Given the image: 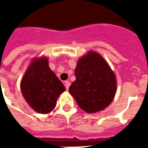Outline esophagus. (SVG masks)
I'll return each mask as SVG.
<instances>
[{"mask_svg":"<svg viewBox=\"0 0 148 148\" xmlns=\"http://www.w3.org/2000/svg\"><path fill=\"white\" fill-rule=\"evenodd\" d=\"M64 85H65V87H66V89L68 90V89H69V87H70V86H71V82H70V81H65Z\"/></svg>","mask_w":148,"mask_h":148,"instance_id":"esophagus-1","label":"esophagus"}]
</instances>
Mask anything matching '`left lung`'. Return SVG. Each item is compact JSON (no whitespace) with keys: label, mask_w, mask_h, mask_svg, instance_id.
<instances>
[{"label":"left lung","mask_w":148,"mask_h":148,"mask_svg":"<svg viewBox=\"0 0 148 148\" xmlns=\"http://www.w3.org/2000/svg\"><path fill=\"white\" fill-rule=\"evenodd\" d=\"M76 80L69 92L84 111L89 113L106 109L116 93V81L106 60L96 52L81 58L74 71Z\"/></svg>","instance_id":"1"}]
</instances>
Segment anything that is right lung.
Segmentation results:
<instances>
[{
	"instance_id": "add662e5",
	"label": "right lung",
	"mask_w": 148,
	"mask_h": 148,
	"mask_svg": "<svg viewBox=\"0 0 148 148\" xmlns=\"http://www.w3.org/2000/svg\"><path fill=\"white\" fill-rule=\"evenodd\" d=\"M24 99L39 113H48L56 106L65 87L50 69L46 58L36 59L30 65L21 81Z\"/></svg>"
}]
</instances>
